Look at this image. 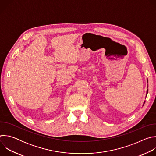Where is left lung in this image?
<instances>
[{"label": "left lung", "instance_id": "left-lung-1", "mask_svg": "<svg viewBox=\"0 0 156 156\" xmlns=\"http://www.w3.org/2000/svg\"><path fill=\"white\" fill-rule=\"evenodd\" d=\"M147 92H148V90H147Z\"/></svg>", "mask_w": 156, "mask_h": 156}]
</instances>
